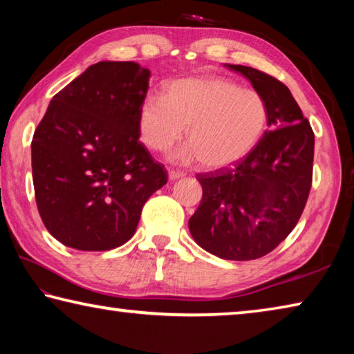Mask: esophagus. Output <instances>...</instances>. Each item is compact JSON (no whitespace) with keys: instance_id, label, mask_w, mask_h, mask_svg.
Returning <instances> with one entry per match:
<instances>
[{"instance_id":"obj_1","label":"esophagus","mask_w":354,"mask_h":354,"mask_svg":"<svg viewBox=\"0 0 354 354\" xmlns=\"http://www.w3.org/2000/svg\"><path fill=\"white\" fill-rule=\"evenodd\" d=\"M183 176H184V173H181V171H178V170H169L170 181H176V179L183 178Z\"/></svg>"}]
</instances>
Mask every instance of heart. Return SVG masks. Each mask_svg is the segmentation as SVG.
<instances>
[{"label": "heart", "instance_id": "obj_1", "mask_svg": "<svg viewBox=\"0 0 354 354\" xmlns=\"http://www.w3.org/2000/svg\"><path fill=\"white\" fill-rule=\"evenodd\" d=\"M268 107L259 93L217 76L187 77L170 82L165 97L142 101L137 128L143 145L164 153L184 134L189 143L171 160H200L209 169L237 162L261 142L267 129Z\"/></svg>", "mask_w": 354, "mask_h": 354}]
</instances>
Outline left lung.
I'll return each mask as SVG.
<instances>
[{
	"mask_svg": "<svg viewBox=\"0 0 354 354\" xmlns=\"http://www.w3.org/2000/svg\"><path fill=\"white\" fill-rule=\"evenodd\" d=\"M227 68L266 100L270 131L234 167L196 175L203 198L189 230L211 254L251 261L277 248L301 217L313 184L314 133L277 77L245 65Z\"/></svg>",
	"mask_w": 354,
	"mask_h": 354,
	"instance_id": "obj_1",
	"label": "left lung"
}]
</instances>
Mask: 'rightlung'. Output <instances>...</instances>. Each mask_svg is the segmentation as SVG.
<instances>
[{
	"label": "right lung",
	"mask_w": 354,
	"mask_h": 354,
	"mask_svg": "<svg viewBox=\"0 0 354 354\" xmlns=\"http://www.w3.org/2000/svg\"><path fill=\"white\" fill-rule=\"evenodd\" d=\"M149 75L136 62L93 64L53 97L35 129V201L65 247L106 251L128 242L143 205L167 184L164 165L139 142Z\"/></svg>",
	"instance_id": "add662e5"
}]
</instances>
